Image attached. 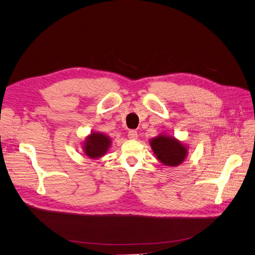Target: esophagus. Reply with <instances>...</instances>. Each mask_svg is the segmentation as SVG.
I'll return each instance as SVG.
<instances>
[{"instance_id":"34e87169","label":"esophagus","mask_w":255,"mask_h":255,"mask_svg":"<svg viewBox=\"0 0 255 255\" xmlns=\"http://www.w3.org/2000/svg\"><path fill=\"white\" fill-rule=\"evenodd\" d=\"M128 137L129 138V139H136V138H137V130H135V129L128 130Z\"/></svg>"}]
</instances>
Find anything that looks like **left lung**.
Listing matches in <instances>:
<instances>
[{
    "label": "left lung",
    "mask_w": 255,
    "mask_h": 255,
    "mask_svg": "<svg viewBox=\"0 0 255 255\" xmlns=\"http://www.w3.org/2000/svg\"><path fill=\"white\" fill-rule=\"evenodd\" d=\"M151 146L157 159L166 166L180 165L187 154V149L180 141L164 135L152 139Z\"/></svg>",
    "instance_id": "1"
}]
</instances>
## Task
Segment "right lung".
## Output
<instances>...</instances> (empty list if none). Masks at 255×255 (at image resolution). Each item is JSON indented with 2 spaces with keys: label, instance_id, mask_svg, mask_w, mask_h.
<instances>
[{
  "label": "right lung",
  "instance_id": "right-lung-1",
  "mask_svg": "<svg viewBox=\"0 0 255 255\" xmlns=\"http://www.w3.org/2000/svg\"><path fill=\"white\" fill-rule=\"evenodd\" d=\"M111 145V139L101 133H92L84 144V152L90 158L104 155Z\"/></svg>",
  "mask_w": 255,
  "mask_h": 255
}]
</instances>
